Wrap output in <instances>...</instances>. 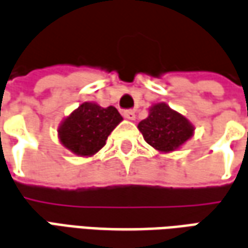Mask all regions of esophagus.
Masks as SVG:
<instances>
[{
    "mask_svg": "<svg viewBox=\"0 0 248 248\" xmlns=\"http://www.w3.org/2000/svg\"><path fill=\"white\" fill-rule=\"evenodd\" d=\"M123 116H124L127 120H131V121L136 119V113H135V110H124Z\"/></svg>",
    "mask_w": 248,
    "mask_h": 248,
    "instance_id": "esophagus-1",
    "label": "esophagus"
}]
</instances>
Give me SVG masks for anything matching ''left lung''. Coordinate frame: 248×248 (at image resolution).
Here are the masks:
<instances>
[{
    "label": "left lung",
    "mask_w": 248,
    "mask_h": 248,
    "mask_svg": "<svg viewBox=\"0 0 248 248\" xmlns=\"http://www.w3.org/2000/svg\"><path fill=\"white\" fill-rule=\"evenodd\" d=\"M144 140L158 153L177 151L194 135V125L184 114L166 102H156L148 109V116L138 124Z\"/></svg>",
    "instance_id": "1"
}]
</instances>
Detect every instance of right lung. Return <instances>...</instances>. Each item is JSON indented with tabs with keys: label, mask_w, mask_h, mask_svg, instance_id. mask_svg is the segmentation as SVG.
Here are the masks:
<instances>
[{
	"label": "right lung",
	"mask_w": 248,
	"mask_h": 248,
	"mask_svg": "<svg viewBox=\"0 0 248 248\" xmlns=\"http://www.w3.org/2000/svg\"><path fill=\"white\" fill-rule=\"evenodd\" d=\"M123 121L114 107L102 108L97 102H82L64 117L58 128V139L77 156L89 158L101 150L108 136Z\"/></svg>",
	"instance_id": "right-lung-1"
}]
</instances>
